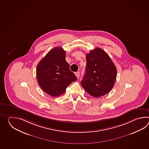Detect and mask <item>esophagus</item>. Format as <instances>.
<instances>
[{
    "label": "esophagus",
    "instance_id": "esophagus-1",
    "mask_svg": "<svg viewBox=\"0 0 149 149\" xmlns=\"http://www.w3.org/2000/svg\"><path fill=\"white\" fill-rule=\"evenodd\" d=\"M75 75H76V77L77 78H79V75H80V72H79V71H77V72H75Z\"/></svg>",
    "mask_w": 149,
    "mask_h": 149
}]
</instances>
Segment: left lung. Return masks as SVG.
<instances>
[{"label": "left lung", "mask_w": 149, "mask_h": 149, "mask_svg": "<svg viewBox=\"0 0 149 149\" xmlns=\"http://www.w3.org/2000/svg\"><path fill=\"white\" fill-rule=\"evenodd\" d=\"M85 74L81 85L94 97L108 94L114 86L117 69L108 54L96 48L86 54Z\"/></svg>", "instance_id": "left-lung-1"}]
</instances>
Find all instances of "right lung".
<instances>
[{
  "instance_id": "add662e5",
  "label": "right lung",
  "mask_w": 149,
  "mask_h": 149,
  "mask_svg": "<svg viewBox=\"0 0 149 149\" xmlns=\"http://www.w3.org/2000/svg\"><path fill=\"white\" fill-rule=\"evenodd\" d=\"M65 51L56 47L38 63L36 74L38 84L48 95L57 97L63 94L71 83L77 78L65 60Z\"/></svg>"
}]
</instances>
